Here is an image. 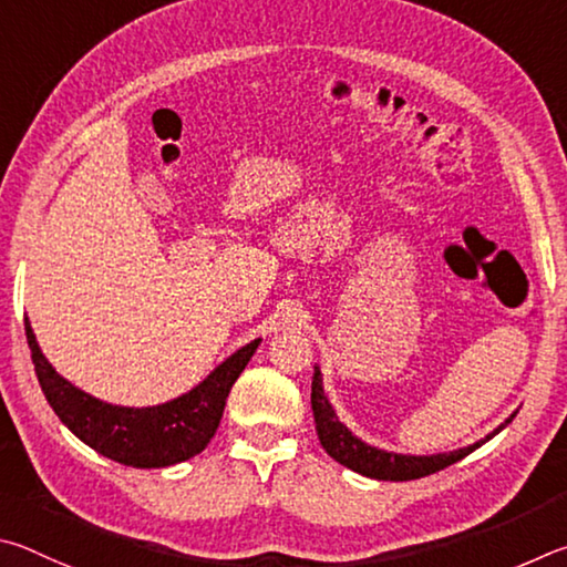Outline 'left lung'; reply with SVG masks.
I'll use <instances>...</instances> for the list:
<instances>
[{
  "instance_id": "obj_1",
  "label": "left lung",
  "mask_w": 567,
  "mask_h": 567,
  "mask_svg": "<svg viewBox=\"0 0 567 567\" xmlns=\"http://www.w3.org/2000/svg\"><path fill=\"white\" fill-rule=\"evenodd\" d=\"M311 409H313L316 433H319V441L326 449V453H329L333 461L346 465V468H351L361 475H369V478H379V481H415V478H425V475L431 473H439L443 468H449V465L458 463L461 458H465V455L473 453L481 443L491 441L493 435L503 429L501 425V429H495L488 439L475 445H468V449L441 453V455H399V453H385L379 449H371V445H365L363 441L355 439V435L346 429L343 423H339V419H336L329 399L323 395L319 369L313 371ZM505 423H511V419Z\"/></svg>"
}]
</instances>
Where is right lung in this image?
Segmentation results:
<instances>
[{"mask_svg":"<svg viewBox=\"0 0 567 567\" xmlns=\"http://www.w3.org/2000/svg\"><path fill=\"white\" fill-rule=\"evenodd\" d=\"M24 329L39 385L59 421L89 449L132 468H166L202 453L218 429L228 391L258 349V341L244 346L182 399L154 409H122L64 381L39 351L32 326Z\"/></svg>","mask_w":567,"mask_h":567,"instance_id":"obj_1","label":"right lung"}]
</instances>
